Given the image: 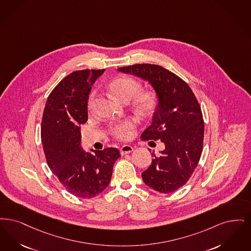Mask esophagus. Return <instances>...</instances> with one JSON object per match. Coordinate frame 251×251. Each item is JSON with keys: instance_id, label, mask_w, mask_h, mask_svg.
Returning <instances> with one entry per match:
<instances>
[{"instance_id": "34e87169", "label": "esophagus", "mask_w": 251, "mask_h": 251, "mask_svg": "<svg viewBox=\"0 0 251 251\" xmlns=\"http://www.w3.org/2000/svg\"><path fill=\"white\" fill-rule=\"evenodd\" d=\"M133 150H134V148L131 145L126 144V145L122 146L120 148L121 154L124 155V154H126V153H131Z\"/></svg>"}]
</instances>
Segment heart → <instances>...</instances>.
<instances>
[{
    "mask_svg": "<svg viewBox=\"0 0 251 251\" xmlns=\"http://www.w3.org/2000/svg\"><path fill=\"white\" fill-rule=\"evenodd\" d=\"M109 90L121 101L127 103L132 100V107L136 112L142 115L152 113L157 105V96L153 91H142L141 83L130 76H119L111 80L109 84ZM94 103V94L91 95L88 102L89 109H92ZM137 121L126 119L109 126L110 134L118 139L126 141L133 136L136 128Z\"/></svg>",
    "mask_w": 251,
    "mask_h": 251,
    "instance_id": "b5f03b06",
    "label": "heart"
}]
</instances>
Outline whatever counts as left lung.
Returning a JSON list of instances; mask_svg holds the SVG:
<instances>
[{
  "label": "left lung",
  "instance_id": "left-lung-1",
  "mask_svg": "<svg viewBox=\"0 0 251 251\" xmlns=\"http://www.w3.org/2000/svg\"><path fill=\"white\" fill-rule=\"evenodd\" d=\"M123 73L140 76L153 86L158 106L142 141H161L165 149L142 174L144 183L161 193H172L185 185L200 161L204 136L201 106L191 88L162 66L139 64L119 67Z\"/></svg>",
  "mask_w": 251,
  "mask_h": 251
}]
</instances>
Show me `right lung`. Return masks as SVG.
<instances>
[{
    "label": "right lung",
    "instance_id": "1",
    "mask_svg": "<svg viewBox=\"0 0 251 251\" xmlns=\"http://www.w3.org/2000/svg\"><path fill=\"white\" fill-rule=\"evenodd\" d=\"M104 71L76 70L63 78L47 99L42 117L41 142L48 166L69 193L84 199L109 185L121 156L116 148L91 153L80 146L79 126L88 120L89 94Z\"/></svg>",
    "mask_w": 251,
    "mask_h": 251
}]
</instances>
